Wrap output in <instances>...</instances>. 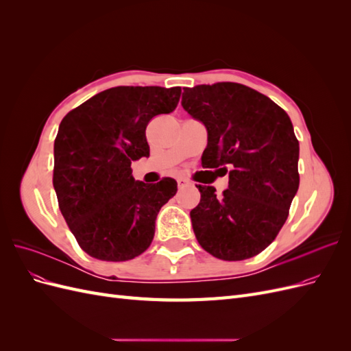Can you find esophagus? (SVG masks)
Instances as JSON below:
<instances>
[{
  "label": "esophagus",
  "mask_w": 351,
  "mask_h": 351,
  "mask_svg": "<svg viewBox=\"0 0 351 351\" xmlns=\"http://www.w3.org/2000/svg\"><path fill=\"white\" fill-rule=\"evenodd\" d=\"M177 184H178V189H183L184 186L189 184V182H187L186 178H178V180H177Z\"/></svg>",
  "instance_id": "obj_1"
}]
</instances>
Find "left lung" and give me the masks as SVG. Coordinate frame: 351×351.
<instances>
[{"label": "left lung", "instance_id": "left-lung-1", "mask_svg": "<svg viewBox=\"0 0 351 351\" xmlns=\"http://www.w3.org/2000/svg\"><path fill=\"white\" fill-rule=\"evenodd\" d=\"M182 105L208 132L202 165L228 174L221 195L214 186H196L195 236L218 259H249L277 237L299 189L290 117L265 95L231 82L187 88Z\"/></svg>", "mask_w": 351, "mask_h": 351}]
</instances>
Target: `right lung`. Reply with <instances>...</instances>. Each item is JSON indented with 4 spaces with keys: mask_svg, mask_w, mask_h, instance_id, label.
Masks as SVG:
<instances>
[{
    "mask_svg": "<svg viewBox=\"0 0 351 351\" xmlns=\"http://www.w3.org/2000/svg\"><path fill=\"white\" fill-rule=\"evenodd\" d=\"M182 89L117 86L70 111L54 142L58 205L79 246L101 261L123 262L154 240L159 209L177 182L146 184L132 176V162L149 155L146 125L177 107Z\"/></svg>",
    "mask_w": 351,
    "mask_h": 351,
    "instance_id": "add662e5",
    "label": "right lung"
}]
</instances>
